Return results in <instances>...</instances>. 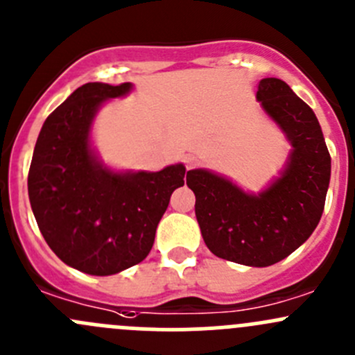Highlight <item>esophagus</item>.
<instances>
[{"label":"esophagus","instance_id":"1","mask_svg":"<svg viewBox=\"0 0 355 355\" xmlns=\"http://www.w3.org/2000/svg\"><path fill=\"white\" fill-rule=\"evenodd\" d=\"M196 161H198V159H196L194 156H191V155L185 156V168H187V170H191V168L196 164Z\"/></svg>","mask_w":355,"mask_h":355}]
</instances>
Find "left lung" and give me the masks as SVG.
Wrapping results in <instances>:
<instances>
[{"mask_svg": "<svg viewBox=\"0 0 355 355\" xmlns=\"http://www.w3.org/2000/svg\"><path fill=\"white\" fill-rule=\"evenodd\" d=\"M256 99L292 146L280 175L257 194L206 168L189 171L187 185L207 249L221 259L264 268L290 256L318 227L331 157L316 114L288 84L263 78Z\"/></svg>", "mask_w": 355, "mask_h": 355, "instance_id": "1", "label": "left lung"}]
</instances>
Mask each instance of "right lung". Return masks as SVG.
<instances>
[{
  "instance_id": "add662e5",
  "label": "right lung",
  "mask_w": 355,
  "mask_h": 355,
  "mask_svg": "<svg viewBox=\"0 0 355 355\" xmlns=\"http://www.w3.org/2000/svg\"><path fill=\"white\" fill-rule=\"evenodd\" d=\"M132 87L89 82L71 92L46 118L28 170V199L44 241L63 263L94 277L146 259L171 192L184 185L182 163L116 171L92 148L99 108Z\"/></svg>"
}]
</instances>
